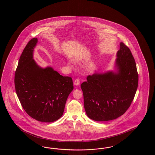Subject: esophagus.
I'll use <instances>...</instances> for the list:
<instances>
[{
	"label": "esophagus",
	"instance_id": "obj_1",
	"mask_svg": "<svg viewBox=\"0 0 155 155\" xmlns=\"http://www.w3.org/2000/svg\"><path fill=\"white\" fill-rule=\"evenodd\" d=\"M80 84V81L79 79H76L74 81V85L75 86H78Z\"/></svg>",
	"mask_w": 155,
	"mask_h": 155
}]
</instances>
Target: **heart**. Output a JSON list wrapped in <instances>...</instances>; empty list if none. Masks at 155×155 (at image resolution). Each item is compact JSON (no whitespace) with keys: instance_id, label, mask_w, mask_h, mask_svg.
<instances>
[{"instance_id":"obj_1","label":"heart","mask_w":155,"mask_h":155,"mask_svg":"<svg viewBox=\"0 0 155 155\" xmlns=\"http://www.w3.org/2000/svg\"><path fill=\"white\" fill-rule=\"evenodd\" d=\"M69 65H70V64H69Z\"/></svg>"}]
</instances>
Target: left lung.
<instances>
[{"label":"left lung","instance_id":"obj_1","mask_svg":"<svg viewBox=\"0 0 155 155\" xmlns=\"http://www.w3.org/2000/svg\"><path fill=\"white\" fill-rule=\"evenodd\" d=\"M115 66L117 71L95 73L81 85L87 116L96 121L114 120L130 107L138 88V74L131 51L121 42Z\"/></svg>","mask_w":155,"mask_h":155}]
</instances>
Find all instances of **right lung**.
Returning a JSON list of instances; mask_svg holds the SVG:
<instances>
[{"label":"right lung","instance_id":"1","mask_svg":"<svg viewBox=\"0 0 155 155\" xmlns=\"http://www.w3.org/2000/svg\"><path fill=\"white\" fill-rule=\"evenodd\" d=\"M37 38L28 43L19 59L15 86L22 108L34 119L51 122L63 116L67 98L73 90L71 77L51 67L42 68L33 59Z\"/></svg>","mask_w":155,"mask_h":155}]
</instances>
